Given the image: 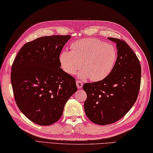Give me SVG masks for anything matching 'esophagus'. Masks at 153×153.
<instances>
[{"mask_svg": "<svg viewBox=\"0 0 153 153\" xmlns=\"http://www.w3.org/2000/svg\"><path fill=\"white\" fill-rule=\"evenodd\" d=\"M76 86H77V88H81L83 86V83L82 82H80L79 80H76Z\"/></svg>", "mask_w": 153, "mask_h": 153, "instance_id": "esophagus-1", "label": "esophagus"}]
</instances>
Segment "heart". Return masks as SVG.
<instances>
[{
  "mask_svg": "<svg viewBox=\"0 0 153 153\" xmlns=\"http://www.w3.org/2000/svg\"><path fill=\"white\" fill-rule=\"evenodd\" d=\"M71 51H63L59 55V62L65 72L75 74L81 68L83 79L90 78L94 82L105 79L110 75L117 60L115 47L95 38H85L71 45Z\"/></svg>",
  "mask_w": 153,
  "mask_h": 153,
  "instance_id": "heart-1",
  "label": "heart"
}]
</instances>
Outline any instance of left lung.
<instances>
[{
  "label": "left lung",
  "instance_id": "8db88e82",
  "mask_svg": "<svg viewBox=\"0 0 153 153\" xmlns=\"http://www.w3.org/2000/svg\"><path fill=\"white\" fill-rule=\"evenodd\" d=\"M108 39L116 43L117 49L113 71L105 79L82 86L87 94L84 104L86 116L100 126L116 122L129 111L141 85V65L135 53L123 40Z\"/></svg>",
  "mask_w": 153,
  "mask_h": 153
}]
</instances>
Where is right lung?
Listing matches in <instances>:
<instances>
[{"label":"right lung","instance_id":"add662e5","mask_svg":"<svg viewBox=\"0 0 153 153\" xmlns=\"http://www.w3.org/2000/svg\"><path fill=\"white\" fill-rule=\"evenodd\" d=\"M71 36H51L26 43L12 66L15 101L30 120L50 126L63 114L66 102L77 87L74 78L61 68L59 55Z\"/></svg>","mask_w":153,"mask_h":153}]
</instances>
